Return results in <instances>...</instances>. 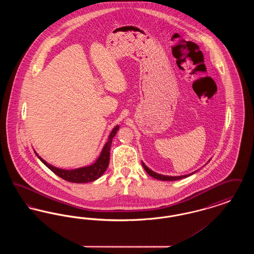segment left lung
Returning a JSON list of instances; mask_svg holds the SVG:
<instances>
[{
    "instance_id": "left-lung-1",
    "label": "left lung",
    "mask_w": 254,
    "mask_h": 254,
    "mask_svg": "<svg viewBox=\"0 0 254 254\" xmlns=\"http://www.w3.org/2000/svg\"><path fill=\"white\" fill-rule=\"evenodd\" d=\"M142 165H143L144 169H145V171H146V173H147L149 176H151V177H153V178H155V179H157V180H161V181H176V180H181L183 178H187V177L192 175L195 172L198 171V170H196V171H194L192 173L186 174V175H181V176H168V175H163V174H159V173L154 172L153 170L148 169L143 162H142Z\"/></svg>"
}]
</instances>
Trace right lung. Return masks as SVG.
Listing matches in <instances>:
<instances>
[{"label": "right lung", "instance_id": "obj_1", "mask_svg": "<svg viewBox=\"0 0 254 254\" xmlns=\"http://www.w3.org/2000/svg\"><path fill=\"white\" fill-rule=\"evenodd\" d=\"M118 129H119V126H116L112 129V131L109 134V141L106 143V145H104L100 156L98 157L94 164H92L90 166H87V167L70 169V170L59 169V168L51 166L48 162H46L43 158L40 157L36 151H34V152H35V154L38 156V158L52 172H54L56 175H58L59 177H61L64 180H65V181L77 183V184H84V183L95 181L104 174V172L107 170L108 167H109L110 146H111V143H112V139L115 136V134L117 133Z\"/></svg>", "mask_w": 254, "mask_h": 254}]
</instances>
